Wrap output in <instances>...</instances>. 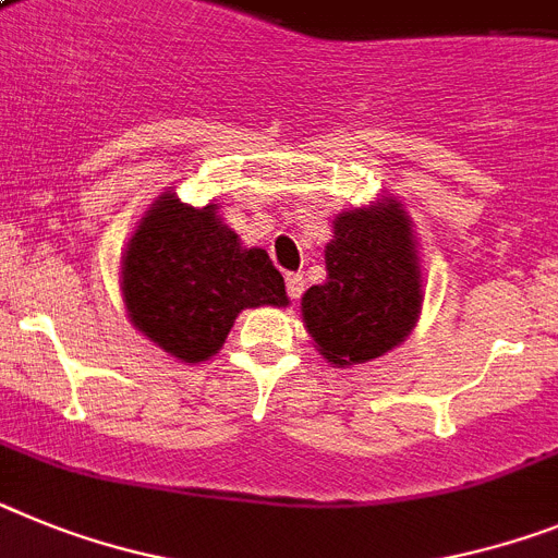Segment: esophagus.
<instances>
[{
  "mask_svg": "<svg viewBox=\"0 0 558 558\" xmlns=\"http://www.w3.org/2000/svg\"><path fill=\"white\" fill-rule=\"evenodd\" d=\"M284 284H288V296L296 302V299L302 296V290H304V276L302 274H288Z\"/></svg>",
  "mask_w": 558,
  "mask_h": 558,
  "instance_id": "esophagus-1",
  "label": "esophagus"
}]
</instances>
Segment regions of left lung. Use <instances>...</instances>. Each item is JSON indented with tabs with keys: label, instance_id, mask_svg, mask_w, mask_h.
Instances as JSON below:
<instances>
[{
	"label": "left lung",
	"instance_id": "obj_1",
	"mask_svg": "<svg viewBox=\"0 0 558 558\" xmlns=\"http://www.w3.org/2000/svg\"><path fill=\"white\" fill-rule=\"evenodd\" d=\"M327 282L302 296V322L332 366L380 359L407 341L423 311V265L412 217L398 197L332 220Z\"/></svg>",
	"mask_w": 558,
	"mask_h": 558
}]
</instances>
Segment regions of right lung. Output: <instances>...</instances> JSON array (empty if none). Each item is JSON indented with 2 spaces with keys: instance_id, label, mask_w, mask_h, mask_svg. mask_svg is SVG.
I'll use <instances>...</instances> for the list:
<instances>
[{
  "instance_id": "1",
  "label": "right lung",
  "mask_w": 558,
  "mask_h": 558,
  "mask_svg": "<svg viewBox=\"0 0 558 558\" xmlns=\"http://www.w3.org/2000/svg\"><path fill=\"white\" fill-rule=\"evenodd\" d=\"M118 282L132 327L183 364L217 355L247 307L290 304L268 251L242 245L220 203L194 208L171 185L132 231Z\"/></svg>"
}]
</instances>
